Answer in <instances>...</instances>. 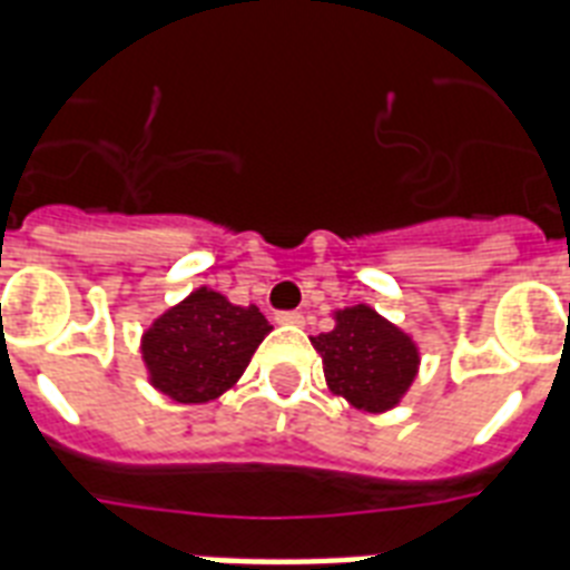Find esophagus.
Here are the masks:
<instances>
[{
	"label": "esophagus",
	"mask_w": 570,
	"mask_h": 570,
	"mask_svg": "<svg viewBox=\"0 0 570 570\" xmlns=\"http://www.w3.org/2000/svg\"><path fill=\"white\" fill-rule=\"evenodd\" d=\"M275 320H277V325H304V313L302 311H281Z\"/></svg>",
	"instance_id": "esophagus-1"
}]
</instances>
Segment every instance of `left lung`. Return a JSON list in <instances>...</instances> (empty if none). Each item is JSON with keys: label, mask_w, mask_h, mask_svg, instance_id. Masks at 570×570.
I'll list each match as a JSON object with an SVG mask.
<instances>
[{"label": "left lung", "mask_w": 570, "mask_h": 570, "mask_svg": "<svg viewBox=\"0 0 570 570\" xmlns=\"http://www.w3.org/2000/svg\"><path fill=\"white\" fill-rule=\"evenodd\" d=\"M328 387L361 411H387L416 375V346L366 304L337 313L328 334L311 337Z\"/></svg>", "instance_id": "left-lung-1"}]
</instances>
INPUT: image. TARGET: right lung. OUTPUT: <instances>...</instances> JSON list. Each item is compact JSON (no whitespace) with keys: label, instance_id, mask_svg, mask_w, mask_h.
Here are the masks:
<instances>
[{"label":"right lung","instance_id":"right-lung-1","mask_svg":"<svg viewBox=\"0 0 570 570\" xmlns=\"http://www.w3.org/2000/svg\"><path fill=\"white\" fill-rule=\"evenodd\" d=\"M268 331L272 325L254 304L239 307L204 286L154 322L141 355L156 390L197 405L236 384Z\"/></svg>","mask_w":570,"mask_h":570}]
</instances>
